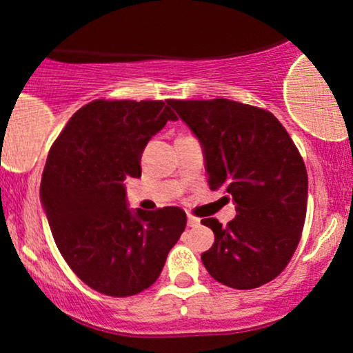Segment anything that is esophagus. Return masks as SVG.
<instances>
[{"mask_svg":"<svg viewBox=\"0 0 353 353\" xmlns=\"http://www.w3.org/2000/svg\"><path fill=\"white\" fill-rule=\"evenodd\" d=\"M201 222L199 217H194V216H188V225L189 228H197Z\"/></svg>","mask_w":353,"mask_h":353,"instance_id":"1","label":"esophagus"}]
</instances>
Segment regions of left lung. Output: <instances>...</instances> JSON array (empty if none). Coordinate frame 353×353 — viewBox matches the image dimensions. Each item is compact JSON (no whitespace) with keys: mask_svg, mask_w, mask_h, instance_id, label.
Masks as SVG:
<instances>
[{"mask_svg":"<svg viewBox=\"0 0 353 353\" xmlns=\"http://www.w3.org/2000/svg\"><path fill=\"white\" fill-rule=\"evenodd\" d=\"M199 137L209 188L236 202V219L214 217V245L201 259L210 277L249 290L274 281L301 241L307 214V169L281 121L267 109L230 99H171ZM228 197V196H225Z\"/></svg>","mask_w":353,"mask_h":353,"instance_id":"1","label":"left lung"}]
</instances>
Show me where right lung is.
<instances>
[{
    "label": "right lung",
    "mask_w": 353,
    "mask_h": 353,
    "mask_svg": "<svg viewBox=\"0 0 353 353\" xmlns=\"http://www.w3.org/2000/svg\"><path fill=\"white\" fill-rule=\"evenodd\" d=\"M164 101L96 99L74 112L48 154L41 202L61 255L91 289L129 297L149 289L184 232L181 208L131 212L123 181L141 176L145 144L176 121Z\"/></svg>",
    "instance_id": "right-lung-1"
}]
</instances>
